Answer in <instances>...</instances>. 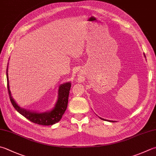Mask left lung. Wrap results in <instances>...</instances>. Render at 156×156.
Returning a JSON list of instances; mask_svg holds the SVG:
<instances>
[{"label": "left lung", "mask_w": 156, "mask_h": 156, "mask_svg": "<svg viewBox=\"0 0 156 156\" xmlns=\"http://www.w3.org/2000/svg\"><path fill=\"white\" fill-rule=\"evenodd\" d=\"M101 119H102V120H106V119H102V118H101ZM107 121H108V120H107ZM108 122H113V121H108Z\"/></svg>", "instance_id": "obj_1"}]
</instances>
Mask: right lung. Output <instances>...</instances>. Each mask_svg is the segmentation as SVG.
<instances>
[{"instance_id": "1", "label": "right lung", "mask_w": 156, "mask_h": 156, "mask_svg": "<svg viewBox=\"0 0 156 156\" xmlns=\"http://www.w3.org/2000/svg\"><path fill=\"white\" fill-rule=\"evenodd\" d=\"M7 90L9 95V98L11 102V104L13 106V107L16 108V110L19 112L20 114L22 115L23 117H25L26 119L30 120V122L34 123V124L42 125V126H49L53 125L60 121L63 114L65 112V111L68 105V100L69 91L70 89V85L71 83L70 82L64 83L61 85L58 90V99L55 105V107L53 109L47 113H35L31 112V111H26L23 108L20 107L16 104V102L14 101L11 95V92L9 90V78L8 73L7 69Z\"/></svg>"}]
</instances>
